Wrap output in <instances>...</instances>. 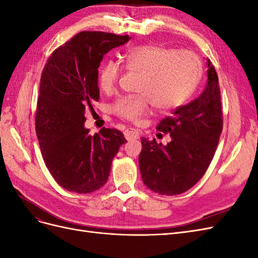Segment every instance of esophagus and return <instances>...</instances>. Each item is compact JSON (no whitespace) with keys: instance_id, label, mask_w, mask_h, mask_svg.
<instances>
[{"instance_id":"obj_1","label":"esophagus","mask_w":258,"mask_h":258,"mask_svg":"<svg viewBox=\"0 0 258 258\" xmlns=\"http://www.w3.org/2000/svg\"><path fill=\"white\" fill-rule=\"evenodd\" d=\"M124 138H126L127 141H131V140H137L139 139V135L138 132L135 130H126L123 132Z\"/></svg>"}]
</instances>
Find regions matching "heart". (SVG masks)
<instances>
[{
  "mask_svg": "<svg viewBox=\"0 0 258 258\" xmlns=\"http://www.w3.org/2000/svg\"><path fill=\"white\" fill-rule=\"evenodd\" d=\"M130 71L142 74L137 98H121L113 112L122 119L138 122L151 111V104L160 112H170L182 105L191 95L201 76V61L191 51L160 45H143L124 54ZM122 73L119 62L110 59L101 67L98 83L103 92L110 93Z\"/></svg>",
  "mask_w": 258,
  "mask_h": 258,
  "instance_id": "heart-1",
  "label": "heart"
}]
</instances>
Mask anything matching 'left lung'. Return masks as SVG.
Segmentation results:
<instances>
[{
	"instance_id": "left-lung-1",
	"label": "left lung",
	"mask_w": 258,
	"mask_h": 258,
	"mask_svg": "<svg viewBox=\"0 0 258 258\" xmlns=\"http://www.w3.org/2000/svg\"><path fill=\"white\" fill-rule=\"evenodd\" d=\"M208 83L190 103L163 118L158 131L170 134L167 145L141 138L139 166L147 188L166 196L185 192L204 176L213 159L223 129L221 90L208 59Z\"/></svg>"
}]
</instances>
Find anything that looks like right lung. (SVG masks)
Returning <instances> with one entry per match:
<instances>
[{
    "label": "right lung",
    "mask_w": 258,
    "mask_h": 258,
    "mask_svg": "<svg viewBox=\"0 0 258 258\" xmlns=\"http://www.w3.org/2000/svg\"><path fill=\"white\" fill-rule=\"evenodd\" d=\"M129 35L83 31L54 50L45 64L35 130L46 167L64 189L89 194L108 178L114 156L127 141L119 130L86 129L85 111L100 98L98 69L103 56Z\"/></svg>",
    "instance_id": "add662e5"
}]
</instances>
